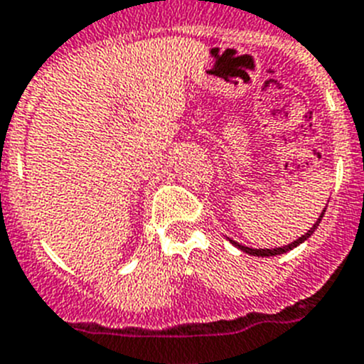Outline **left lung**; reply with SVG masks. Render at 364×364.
I'll return each instance as SVG.
<instances>
[{"label": "left lung", "instance_id": "8db88e82", "mask_svg": "<svg viewBox=\"0 0 364 364\" xmlns=\"http://www.w3.org/2000/svg\"><path fill=\"white\" fill-rule=\"evenodd\" d=\"M323 213H326V209L322 210V215L318 216V220H316V222H314V224H313V228H311L309 231H307V233H305V235H301L300 239H296L294 242L287 244V246H281V248H274V250H268V248L261 250V248H259V250H257V248H248V246H242V244L235 242V240H231V239H229V242L233 244V246H237V248H239V250H242V252L250 253V255H255V257H274V255H281V253H287V252H291V250H294L296 246H300L301 242H305V240L309 239L311 235L314 233V229L318 228V224H320V220H322Z\"/></svg>", "mask_w": 364, "mask_h": 364}]
</instances>
